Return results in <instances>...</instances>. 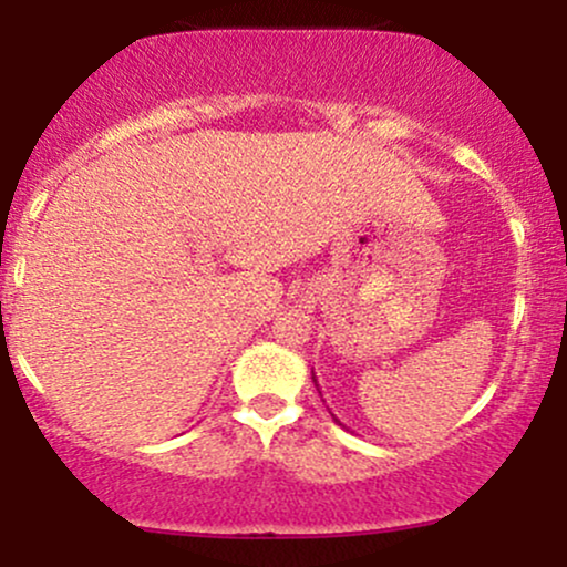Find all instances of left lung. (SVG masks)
<instances>
[{
	"label": "left lung",
	"mask_w": 567,
	"mask_h": 567,
	"mask_svg": "<svg viewBox=\"0 0 567 567\" xmlns=\"http://www.w3.org/2000/svg\"><path fill=\"white\" fill-rule=\"evenodd\" d=\"M311 381H315V386H317V392H320V383H317V379H315V370H311ZM320 396H322V392H320ZM324 402V400H322ZM330 415H333V413H330ZM333 421H336V424H341V421H338L336 419V415H333ZM343 426V424H341Z\"/></svg>",
	"instance_id": "1"
}]
</instances>
